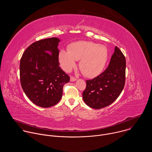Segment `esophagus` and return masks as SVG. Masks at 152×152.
I'll list each match as a JSON object with an SVG mask.
<instances>
[{
  "mask_svg": "<svg viewBox=\"0 0 152 152\" xmlns=\"http://www.w3.org/2000/svg\"><path fill=\"white\" fill-rule=\"evenodd\" d=\"M75 80H76V77H75L74 76H71L70 77V81L71 82H74Z\"/></svg>",
  "mask_w": 152,
  "mask_h": 152,
  "instance_id": "obj_1",
  "label": "esophagus"
}]
</instances>
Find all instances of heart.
Returning <instances> with one entry per match:
<instances>
[{
  "mask_svg": "<svg viewBox=\"0 0 152 152\" xmlns=\"http://www.w3.org/2000/svg\"><path fill=\"white\" fill-rule=\"evenodd\" d=\"M61 67L70 72L76 66L80 60L79 68L86 77L93 78L99 75L104 69L108 59V51L103 45L91 41H80L69 46V50L61 49L58 55Z\"/></svg>",
  "mask_w": 152,
  "mask_h": 152,
  "instance_id": "heart-1",
  "label": "heart"
}]
</instances>
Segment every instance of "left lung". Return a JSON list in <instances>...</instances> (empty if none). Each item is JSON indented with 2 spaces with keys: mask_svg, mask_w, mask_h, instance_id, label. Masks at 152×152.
<instances>
[{
  "mask_svg": "<svg viewBox=\"0 0 152 152\" xmlns=\"http://www.w3.org/2000/svg\"><path fill=\"white\" fill-rule=\"evenodd\" d=\"M126 58L117 46L107 69L91 80H86L82 93L84 102L93 109H101L113 103L124 88Z\"/></svg>",
  "mask_w": 152,
  "mask_h": 152,
  "instance_id": "8db88e82",
  "label": "left lung"
}]
</instances>
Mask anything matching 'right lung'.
Returning a JSON list of instances; mask_svg holds the SVG:
<instances>
[{
  "mask_svg": "<svg viewBox=\"0 0 152 152\" xmlns=\"http://www.w3.org/2000/svg\"><path fill=\"white\" fill-rule=\"evenodd\" d=\"M58 38L33 42L24 52L20 62L21 87L36 105L49 107L57 104L62 96L64 85L69 76L59 66Z\"/></svg>",
  "mask_w": 152,
  "mask_h": 152,
  "instance_id": "add662e5",
  "label": "right lung"
}]
</instances>
